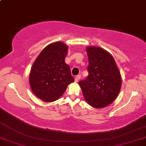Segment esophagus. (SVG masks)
Wrapping results in <instances>:
<instances>
[{
	"label": "esophagus",
	"mask_w": 146,
	"mask_h": 146,
	"mask_svg": "<svg viewBox=\"0 0 146 146\" xmlns=\"http://www.w3.org/2000/svg\"><path fill=\"white\" fill-rule=\"evenodd\" d=\"M80 75H78V76H76V77H75V79H74L75 82H78V80H80Z\"/></svg>",
	"instance_id": "obj_1"
}]
</instances>
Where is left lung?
I'll use <instances>...</instances> for the list:
<instances>
[{
  "label": "left lung",
  "mask_w": 146,
  "mask_h": 146,
  "mask_svg": "<svg viewBox=\"0 0 146 146\" xmlns=\"http://www.w3.org/2000/svg\"><path fill=\"white\" fill-rule=\"evenodd\" d=\"M89 75L79 81L84 98L90 106L102 108L118 96L122 80L114 57L98 46L87 48Z\"/></svg>",
  "instance_id": "1"
}]
</instances>
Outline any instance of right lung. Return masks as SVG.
Here are the masks:
<instances>
[{
  "label": "right lung",
  "instance_id": "right-lung-1",
  "mask_svg": "<svg viewBox=\"0 0 146 146\" xmlns=\"http://www.w3.org/2000/svg\"><path fill=\"white\" fill-rule=\"evenodd\" d=\"M68 46L62 42L48 44L32 66L30 84L33 93L46 102L60 98L68 85L74 81L70 66L65 63Z\"/></svg>",
  "mask_w": 146,
  "mask_h": 146
}]
</instances>
